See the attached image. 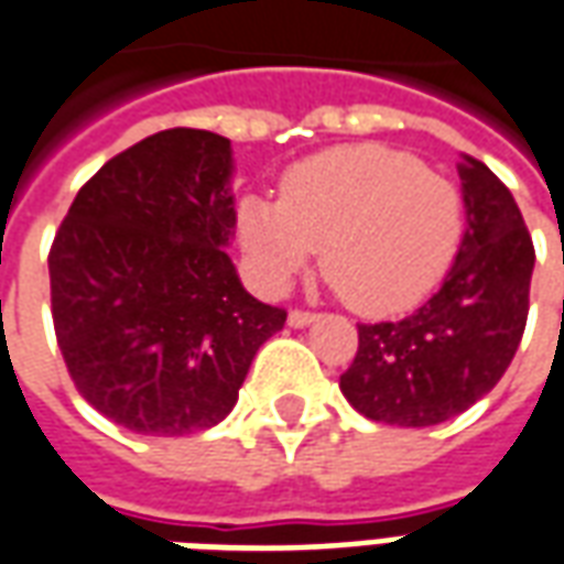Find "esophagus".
Returning a JSON list of instances; mask_svg holds the SVG:
<instances>
[{
	"mask_svg": "<svg viewBox=\"0 0 564 564\" xmlns=\"http://www.w3.org/2000/svg\"><path fill=\"white\" fill-rule=\"evenodd\" d=\"M314 319H317V314H311V311H290L286 323H290L293 329H305V326H311Z\"/></svg>",
	"mask_w": 564,
	"mask_h": 564,
	"instance_id": "obj_1",
	"label": "esophagus"
}]
</instances>
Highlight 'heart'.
Returning <instances> with one entry per match:
<instances>
[{
    "instance_id": "b5f03b06",
    "label": "heart",
    "mask_w": 564,
    "mask_h": 564,
    "mask_svg": "<svg viewBox=\"0 0 564 564\" xmlns=\"http://www.w3.org/2000/svg\"><path fill=\"white\" fill-rule=\"evenodd\" d=\"M238 238L265 290H283L319 250V269L347 305L390 317L447 274L462 198L402 150L347 144L293 165L281 198H241Z\"/></svg>"
}]
</instances>
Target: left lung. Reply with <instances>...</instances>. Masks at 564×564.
<instances>
[{
    "label": "left lung",
    "mask_w": 564,
    "mask_h": 564,
    "mask_svg": "<svg viewBox=\"0 0 564 564\" xmlns=\"http://www.w3.org/2000/svg\"><path fill=\"white\" fill-rule=\"evenodd\" d=\"M465 235L447 278L399 323L359 326L341 392L375 423L423 429L468 411L496 387L529 317L534 247L510 189L484 162L456 165Z\"/></svg>",
    "instance_id": "obj_1"
}]
</instances>
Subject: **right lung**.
Returning <instances> with one entry per match:
<instances>
[{
    "label": "right lung",
    "mask_w": 564,
    "mask_h": 564,
    "mask_svg": "<svg viewBox=\"0 0 564 564\" xmlns=\"http://www.w3.org/2000/svg\"><path fill=\"white\" fill-rule=\"evenodd\" d=\"M232 144L165 129L93 174L47 257L51 311L78 392L139 435L229 416L286 311L247 293L235 238Z\"/></svg>",
    "instance_id": "add662e5"
}]
</instances>
